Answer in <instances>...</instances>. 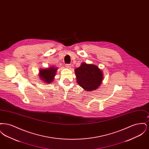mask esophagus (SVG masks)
<instances>
[{"label": "esophagus", "instance_id": "esophagus-1", "mask_svg": "<svg viewBox=\"0 0 149 149\" xmlns=\"http://www.w3.org/2000/svg\"><path fill=\"white\" fill-rule=\"evenodd\" d=\"M65 66H66V68H68V69H70V68H71V66H70L69 64H66Z\"/></svg>", "mask_w": 149, "mask_h": 149}]
</instances>
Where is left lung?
Instances as JSON below:
<instances>
[{"label":"left lung","instance_id":"left-lung-1","mask_svg":"<svg viewBox=\"0 0 149 149\" xmlns=\"http://www.w3.org/2000/svg\"><path fill=\"white\" fill-rule=\"evenodd\" d=\"M75 72L78 84L86 91H95L102 82V72L95 65L83 63Z\"/></svg>","mask_w":149,"mask_h":149}]
</instances>
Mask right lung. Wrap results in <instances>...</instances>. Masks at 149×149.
Instances as JSON below:
<instances>
[{"instance_id": "1", "label": "right lung", "mask_w": 149, "mask_h": 149, "mask_svg": "<svg viewBox=\"0 0 149 149\" xmlns=\"http://www.w3.org/2000/svg\"><path fill=\"white\" fill-rule=\"evenodd\" d=\"M57 70V68H55L54 66L50 67V68L41 69L40 70L39 77L43 82L50 84L53 81L56 73Z\"/></svg>"}]
</instances>
